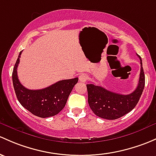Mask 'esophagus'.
Masks as SVG:
<instances>
[{
	"label": "esophagus",
	"mask_w": 156,
	"mask_h": 156,
	"mask_svg": "<svg viewBox=\"0 0 156 156\" xmlns=\"http://www.w3.org/2000/svg\"><path fill=\"white\" fill-rule=\"evenodd\" d=\"M78 78H79V81H81V82L84 83V82H86L87 81L88 76L86 75V74H81V75H79Z\"/></svg>",
	"instance_id": "obj_1"
}]
</instances>
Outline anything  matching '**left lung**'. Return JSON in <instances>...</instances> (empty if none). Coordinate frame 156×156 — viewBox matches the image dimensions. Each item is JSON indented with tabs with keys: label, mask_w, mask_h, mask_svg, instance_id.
Listing matches in <instances>:
<instances>
[{
	"label": "left lung",
	"mask_w": 156,
	"mask_h": 156,
	"mask_svg": "<svg viewBox=\"0 0 156 156\" xmlns=\"http://www.w3.org/2000/svg\"><path fill=\"white\" fill-rule=\"evenodd\" d=\"M138 57L141 66L139 83L137 88L130 94H119L108 90L101 86H96L93 83L87 84L88 103L96 116L106 119H116L126 115L135 107L145 85L142 60L140 56Z\"/></svg>",
	"instance_id": "1"
}]
</instances>
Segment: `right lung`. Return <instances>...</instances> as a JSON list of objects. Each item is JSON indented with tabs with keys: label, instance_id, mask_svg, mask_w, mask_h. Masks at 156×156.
Masks as SVG:
<instances>
[{
	"label": "right lung",
	"instance_id": "obj_1",
	"mask_svg": "<svg viewBox=\"0 0 156 156\" xmlns=\"http://www.w3.org/2000/svg\"><path fill=\"white\" fill-rule=\"evenodd\" d=\"M20 51L12 71V83L16 97L24 108L39 117H53L63 109L70 93L78 81V78L62 80L41 90H29L20 83L17 68Z\"/></svg>",
	"mask_w": 156,
	"mask_h": 156
}]
</instances>
